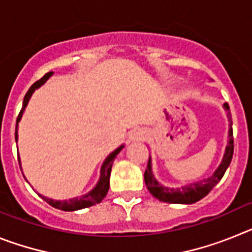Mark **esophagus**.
<instances>
[{"mask_svg": "<svg viewBox=\"0 0 252 252\" xmlns=\"http://www.w3.org/2000/svg\"><path fill=\"white\" fill-rule=\"evenodd\" d=\"M146 137V131L142 130V128H136V130H133L130 135V139L132 141H141Z\"/></svg>", "mask_w": 252, "mask_h": 252, "instance_id": "esophagus-1", "label": "esophagus"}]
</instances>
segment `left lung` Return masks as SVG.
I'll return each mask as SVG.
<instances>
[{
	"mask_svg": "<svg viewBox=\"0 0 252 252\" xmlns=\"http://www.w3.org/2000/svg\"><path fill=\"white\" fill-rule=\"evenodd\" d=\"M224 110L228 112V121H230V130H228V136H230V141L226 148V153H224L223 160H222L221 165L218 166L217 170L215 171V174L212 177L207 178V179L197 182V183L189 184V186L183 187V188H166L158 183L151 171V161L149 158L148 168L144 174V179H145V184L148 187L149 192L158 198L159 201L166 202V203H179V204H192L195 202L201 201L202 198L206 197L216 186L222 177L226 173L227 168L230 165L231 160H232L233 155V131H232V120H231V112L228 104H223Z\"/></svg>",
	"mask_w": 252,
	"mask_h": 252,
	"instance_id": "8db88e82",
	"label": "left lung"
}]
</instances>
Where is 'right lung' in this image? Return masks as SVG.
Segmentation results:
<instances>
[{
  "label": "right lung",
  "instance_id": "1",
  "mask_svg": "<svg viewBox=\"0 0 252 252\" xmlns=\"http://www.w3.org/2000/svg\"><path fill=\"white\" fill-rule=\"evenodd\" d=\"M51 74H53V72L46 73L41 79L35 82V83L29 88L28 93L25 94V98H24V102H22V110L20 111L16 120V132H15V140H16V141H17V125H19L20 120H21L24 108L28 106L29 99H30L31 94L34 93V91L37 90L40 86H43V84L48 81L49 78H50ZM122 148H124V146H120L119 149H116V150L113 151L112 154H110L108 158L104 160L103 165H102V169H101V178H99L98 184H97L95 188L92 189L88 194L82 195L81 198H72V199H69V201H53V199H49V198L44 197V195H40V197L43 198L44 201L48 202L50 206L54 207V208L62 209V211H68V212H70V211H77V209L87 208V207L94 206V204L99 203V202H102V199L106 197L107 192H108V188H110V175H111V169H112L113 160H115V158L117 157V154L122 150ZM20 169H21V166H20Z\"/></svg>",
  "mask_w": 252,
  "mask_h": 252
}]
</instances>
